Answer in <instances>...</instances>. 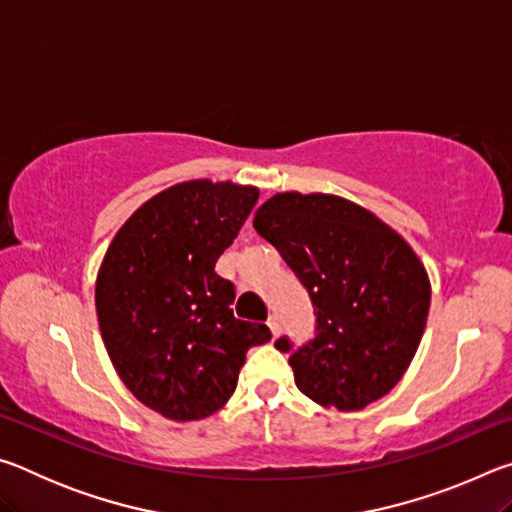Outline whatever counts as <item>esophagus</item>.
<instances>
[{
	"label": "esophagus",
	"mask_w": 512,
	"mask_h": 512,
	"mask_svg": "<svg viewBox=\"0 0 512 512\" xmlns=\"http://www.w3.org/2000/svg\"><path fill=\"white\" fill-rule=\"evenodd\" d=\"M268 327H271V334L275 336V339H277V336H280V318H277V316H271V318H268Z\"/></svg>",
	"instance_id": "1"
}]
</instances>
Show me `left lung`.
I'll list each match as a JSON object with an SVG mask.
<instances>
[{"label":"left lung","mask_w":512,"mask_h":512,"mask_svg":"<svg viewBox=\"0 0 512 512\" xmlns=\"http://www.w3.org/2000/svg\"><path fill=\"white\" fill-rule=\"evenodd\" d=\"M255 230L307 289L316 336L289 352L296 386L320 406L359 411L402 379L424 334L429 275L375 214L334 194L284 192L259 207Z\"/></svg>","instance_id":"left-lung-1"}]
</instances>
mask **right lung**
Here are the masks:
<instances>
[{
  "label": "right lung",
  "mask_w": 512,
  "mask_h": 512,
  "mask_svg": "<svg viewBox=\"0 0 512 512\" xmlns=\"http://www.w3.org/2000/svg\"><path fill=\"white\" fill-rule=\"evenodd\" d=\"M259 189L178 183L137 207L103 257L94 302L112 366L144 406L176 422L203 420L237 388L264 323L232 314L235 284L214 271Z\"/></svg>",
  "instance_id": "1"
}]
</instances>
